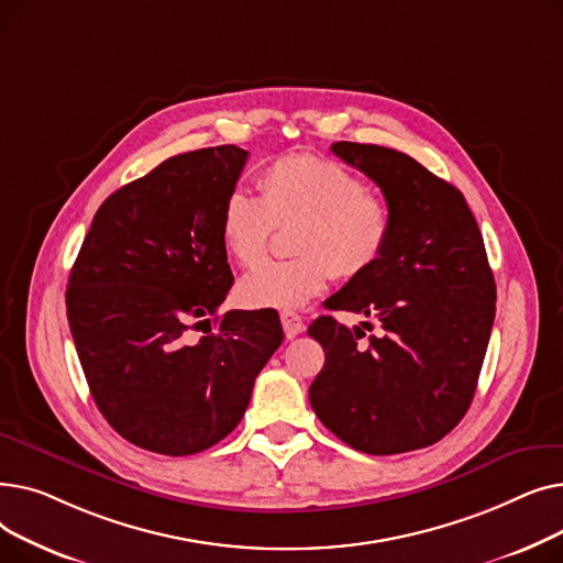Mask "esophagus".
<instances>
[{
	"instance_id": "esophagus-1",
	"label": "esophagus",
	"mask_w": 563,
	"mask_h": 563,
	"mask_svg": "<svg viewBox=\"0 0 563 563\" xmlns=\"http://www.w3.org/2000/svg\"><path fill=\"white\" fill-rule=\"evenodd\" d=\"M280 321H283V331H285L287 340L297 338V335L303 333V329H306V323H303L301 314H297V312H283V314H280Z\"/></svg>"
}]
</instances>
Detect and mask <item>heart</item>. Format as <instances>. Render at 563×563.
Segmentation results:
<instances>
[{"label":"heart","instance_id":"obj_1","mask_svg":"<svg viewBox=\"0 0 563 563\" xmlns=\"http://www.w3.org/2000/svg\"><path fill=\"white\" fill-rule=\"evenodd\" d=\"M260 196L234 189L221 210V242L230 257L251 266L269 249L276 225L297 223L291 260H269L249 272L236 297L246 308L297 310L329 285L361 278L386 255L395 217L367 194L358 175L314 155H285L266 166Z\"/></svg>","mask_w":563,"mask_h":563}]
</instances>
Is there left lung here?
Wrapping results in <instances>:
<instances>
[{
  "label": "left lung",
  "instance_id": "obj_1",
  "mask_svg": "<svg viewBox=\"0 0 563 563\" xmlns=\"http://www.w3.org/2000/svg\"><path fill=\"white\" fill-rule=\"evenodd\" d=\"M331 151L380 187L395 232L374 269L327 301L378 319L380 333L361 342V327L329 314L308 329L327 351L310 404L353 450H422L461 422L477 390L495 319L484 236L463 194L412 157L351 141Z\"/></svg>",
  "mask_w": 563,
  "mask_h": 563
}]
</instances>
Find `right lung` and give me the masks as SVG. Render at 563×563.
Here are the masks:
<instances>
[{
	"label": "right lung",
	"mask_w": 563,
	"mask_h": 563,
	"mask_svg": "<svg viewBox=\"0 0 563 563\" xmlns=\"http://www.w3.org/2000/svg\"><path fill=\"white\" fill-rule=\"evenodd\" d=\"M246 159L217 145L162 162L100 205L73 264L66 308L86 383L141 450L217 445L283 342L278 314H217L232 287L221 210Z\"/></svg>",
	"instance_id": "add662e5"
}]
</instances>
